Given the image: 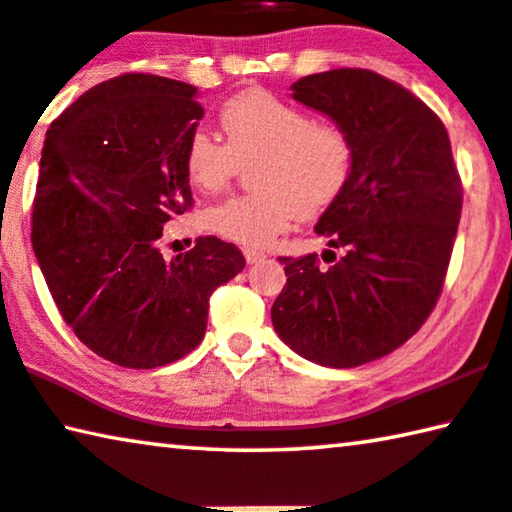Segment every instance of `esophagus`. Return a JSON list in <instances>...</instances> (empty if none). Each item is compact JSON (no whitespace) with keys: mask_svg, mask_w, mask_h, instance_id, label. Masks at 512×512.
I'll use <instances>...</instances> for the list:
<instances>
[{"mask_svg":"<svg viewBox=\"0 0 512 512\" xmlns=\"http://www.w3.org/2000/svg\"><path fill=\"white\" fill-rule=\"evenodd\" d=\"M245 258H247L249 265H254V263L265 261V254H261V251H251V249H247V251H245Z\"/></svg>","mask_w":512,"mask_h":512,"instance_id":"esophagus-1","label":"esophagus"}]
</instances>
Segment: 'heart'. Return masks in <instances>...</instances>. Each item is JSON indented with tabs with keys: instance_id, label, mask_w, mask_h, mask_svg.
I'll return each mask as SVG.
<instances>
[{
	"instance_id": "1",
	"label": "heart",
	"mask_w": 512,
	"mask_h": 512,
	"mask_svg": "<svg viewBox=\"0 0 512 512\" xmlns=\"http://www.w3.org/2000/svg\"><path fill=\"white\" fill-rule=\"evenodd\" d=\"M219 121L226 141L194 128L183 146L185 176L201 194L222 192L254 167V192L235 194L203 212V226L247 249L272 245L297 217H316L345 192L355 169V141L336 121L267 89H247L224 102Z\"/></svg>"
}]
</instances>
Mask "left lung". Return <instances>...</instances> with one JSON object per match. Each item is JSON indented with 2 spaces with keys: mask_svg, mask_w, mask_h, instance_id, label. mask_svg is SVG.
I'll use <instances>...</instances> for the list:
<instances>
[{
  "mask_svg": "<svg viewBox=\"0 0 512 512\" xmlns=\"http://www.w3.org/2000/svg\"><path fill=\"white\" fill-rule=\"evenodd\" d=\"M293 98L332 116L355 141L345 192L316 224L341 249L281 256L286 286L272 325L297 355L355 368L400 348L442 295L462 210V180L439 116L366 68L302 77ZM325 261V256H322Z\"/></svg>",
  "mask_w": 512,
  "mask_h": 512,
  "instance_id": "left-lung-1",
  "label": "left lung"
}]
</instances>
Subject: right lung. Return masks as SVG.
<instances>
[{
    "instance_id": "add662e5",
    "label": "right lung",
    "mask_w": 512,
    "mask_h": 512,
    "mask_svg": "<svg viewBox=\"0 0 512 512\" xmlns=\"http://www.w3.org/2000/svg\"><path fill=\"white\" fill-rule=\"evenodd\" d=\"M201 116L196 86L125 73L47 130L31 245L61 318L116 366L157 368L192 352L210 295L245 267L215 235L171 263L157 247L164 224L194 206L183 146Z\"/></svg>"
}]
</instances>
